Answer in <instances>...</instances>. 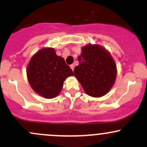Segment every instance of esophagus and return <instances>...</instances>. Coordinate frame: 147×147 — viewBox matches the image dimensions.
Wrapping results in <instances>:
<instances>
[{
    "instance_id": "34e87169",
    "label": "esophagus",
    "mask_w": 147,
    "mask_h": 147,
    "mask_svg": "<svg viewBox=\"0 0 147 147\" xmlns=\"http://www.w3.org/2000/svg\"><path fill=\"white\" fill-rule=\"evenodd\" d=\"M70 68L72 69V71H73V70H74V68H75V66H74V65H73V64H72V65H70Z\"/></svg>"
}]
</instances>
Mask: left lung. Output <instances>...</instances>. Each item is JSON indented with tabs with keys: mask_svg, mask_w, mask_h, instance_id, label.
<instances>
[{
	"mask_svg": "<svg viewBox=\"0 0 147 147\" xmlns=\"http://www.w3.org/2000/svg\"><path fill=\"white\" fill-rule=\"evenodd\" d=\"M74 75L88 95L100 97L110 91L117 77V66L110 52L97 44L82 48Z\"/></svg>",
	"mask_w": 147,
	"mask_h": 147,
	"instance_id": "1",
	"label": "left lung"
}]
</instances>
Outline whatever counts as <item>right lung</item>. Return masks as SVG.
I'll list each match as a JSON object with an SVG mask.
<instances>
[{
	"label": "right lung",
	"instance_id": "1",
	"mask_svg": "<svg viewBox=\"0 0 147 147\" xmlns=\"http://www.w3.org/2000/svg\"><path fill=\"white\" fill-rule=\"evenodd\" d=\"M27 77L32 88L46 99L59 95L63 82L74 73L63 57L52 48H43L33 55L27 66Z\"/></svg>",
	"mask_w": 147,
	"mask_h": 147
}]
</instances>
